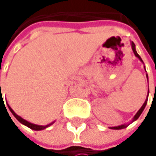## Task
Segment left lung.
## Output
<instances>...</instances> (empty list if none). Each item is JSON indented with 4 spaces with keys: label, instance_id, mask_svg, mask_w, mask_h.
I'll use <instances>...</instances> for the list:
<instances>
[{
    "label": "left lung",
    "instance_id": "8db88e82",
    "mask_svg": "<svg viewBox=\"0 0 156 156\" xmlns=\"http://www.w3.org/2000/svg\"><path fill=\"white\" fill-rule=\"evenodd\" d=\"M131 46H132V49H133V51H134V54L136 55V57H137L139 59H140L141 61L143 62V60H142V58H141V57L137 54V52H136V45H135V43L132 41V43H131ZM146 77H147V79H148V76L146 75ZM147 98H148V96H147ZM146 104H147V98H146V100L144 101V105L142 106V108H141L139 110H138V112L136 113V115L134 116V118H133V121L132 122H134V121H136L139 116H140V115L142 114V112L144 111V108H145V106H146ZM127 126L126 125H121V126H113V127H110L111 129H123V128H126Z\"/></svg>",
    "mask_w": 156,
    "mask_h": 156
}]
</instances>
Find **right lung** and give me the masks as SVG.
Wrapping results in <instances>:
<instances>
[{"label":"right lung","mask_w":156,"mask_h":156,"mask_svg":"<svg viewBox=\"0 0 156 156\" xmlns=\"http://www.w3.org/2000/svg\"><path fill=\"white\" fill-rule=\"evenodd\" d=\"M8 108L10 109V111L12 113V115H14L16 117V119L19 121V122H20L21 124H23V125H25L26 126H28V127H30V129H33V130H37V131H39V130H43V129H45L46 127L48 126H49L50 125H52L53 123H51V124H49V125H47V126H38V125H34V124H31V123H30V122H28V121H26V120H24L23 118H21L20 116H19L17 114H16L15 112L12 110V109L11 108V107L10 106H8Z\"/></svg>","instance_id":"obj_1"}]
</instances>
